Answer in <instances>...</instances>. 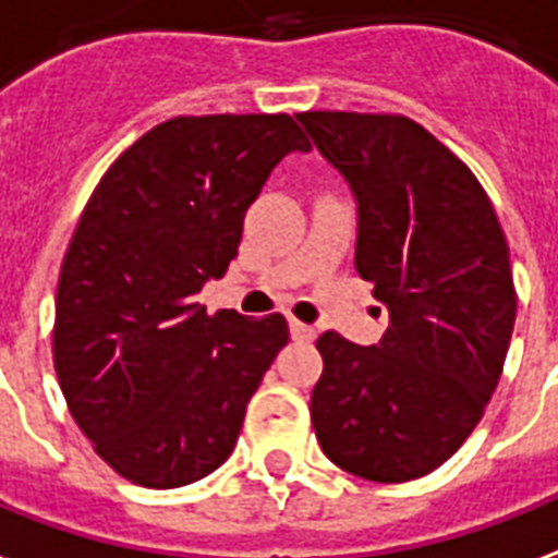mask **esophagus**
I'll return each mask as SVG.
<instances>
[{
  "instance_id": "1",
  "label": "esophagus",
  "mask_w": 558,
  "mask_h": 558,
  "mask_svg": "<svg viewBox=\"0 0 558 558\" xmlns=\"http://www.w3.org/2000/svg\"><path fill=\"white\" fill-rule=\"evenodd\" d=\"M291 336H294L296 341H312L315 339V327H308V324H303V320H291Z\"/></svg>"
}]
</instances>
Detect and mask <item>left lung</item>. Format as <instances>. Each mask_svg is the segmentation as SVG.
I'll list each match as a JSON object with an SVG mask.
<instances>
[{"label":"left lung","mask_w":558,"mask_h":558,"mask_svg":"<svg viewBox=\"0 0 558 558\" xmlns=\"http://www.w3.org/2000/svg\"><path fill=\"white\" fill-rule=\"evenodd\" d=\"M296 118L356 195V270L389 308L380 344L318 339L315 437L344 473L422 478L473 434L506 365L518 315L506 234L470 166L413 118Z\"/></svg>","instance_id":"8db88e82"}]
</instances>
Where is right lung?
<instances>
[{"mask_svg":"<svg viewBox=\"0 0 558 558\" xmlns=\"http://www.w3.org/2000/svg\"><path fill=\"white\" fill-rule=\"evenodd\" d=\"M296 121L178 116L107 169L64 252L52 363L73 422L142 487H181L226 463L288 320L195 303L238 255L243 217Z\"/></svg>","mask_w":558,"mask_h":558,"instance_id":"right-lung-1","label":"right lung"}]
</instances>
